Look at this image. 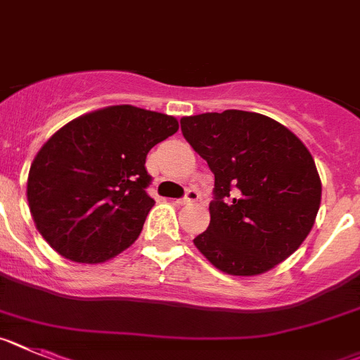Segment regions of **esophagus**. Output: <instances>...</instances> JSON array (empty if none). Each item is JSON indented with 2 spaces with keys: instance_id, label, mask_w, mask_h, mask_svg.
Masks as SVG:
<instances>
[{
  "instance_id": "obj_1",
  "label": "esophagus",
  "mask_w": 360,
  "mask_h": 360,
  "mask_svg": "<svg viewBox=\"0 0 360 360\" xmlns=\"http://www.w3.org/2000/svg\"><path fill=\"white\" fill-rule=\"evenodd\" d=\"M199 191L195 190V188H190V190L186 191V195L183 197V199H177L176 204L177 206H186V204H191V202H197L199 200Z\"/></svg>"
}]
</instances>
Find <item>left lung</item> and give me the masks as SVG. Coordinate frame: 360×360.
<instances>
[{"instance_id": "1", "label": "left lung", "mask_w": 360, "mask_h": 360, "mask_svg": "<svg viewBox=\"0 0 360 360\" xmlns=\"http://www.w3.org/2000/svg\"><path fill=\"white\" fill-rule=\"evenodd\" d=\"M181 131L214 174L210 227L193 240L224 274L252 277L293 254L311 233L321 181L297 134L243 110L183 117Z\"/></svg>"}]
</instances>
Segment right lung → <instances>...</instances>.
Here are the masks:
<instances>
[{
	"instance_id": "1",
	"label": "right lung",
	"mask_w": 360,
	"mask_h": 360,
	"mask_svg": "<svg viewBox=\"0 0 360 360\" xmlns=\"http://www.w3.org/2000/svg\"><path fill=\"white\" fill-rule=\"evenodd\" d=\"M179 129L176 117L106 106L60 127L30 167L26 197L42 238L74 263H104L140 236L154 200L147 153Z\"/></svg>"
}]
</instances>
